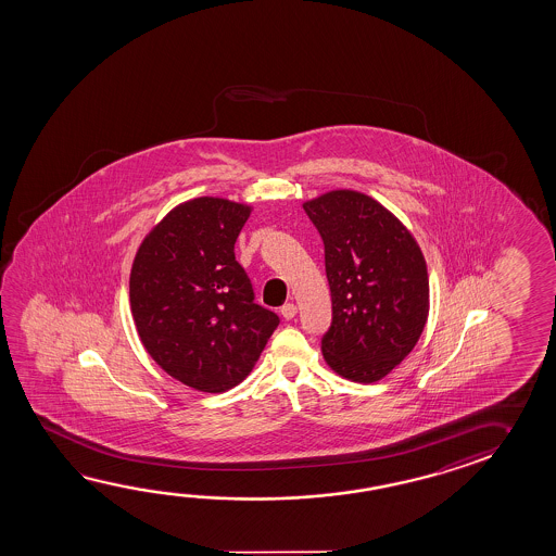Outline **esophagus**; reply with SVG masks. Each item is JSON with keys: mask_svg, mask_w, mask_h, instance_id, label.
Returning a JSON list of instances; mask_svg holds the SVG:
<instances>
[{"mask_svg": "<svg viewBox=\"0 0 556 556\" xmlns=\"http://www.w3.org/2000/svg\"><path fill=\"white\" fill-rule=\"evenodd\" d=\"M280 313H282V317L286 320L293 319L295 317V313H298V307L293 305V303H283L282 307H280Z\"/></svg>", "mask_w": 556, "mask_h": 556, "instance_id": "esophagus-1", "label": "esophagus"}]
</instances>
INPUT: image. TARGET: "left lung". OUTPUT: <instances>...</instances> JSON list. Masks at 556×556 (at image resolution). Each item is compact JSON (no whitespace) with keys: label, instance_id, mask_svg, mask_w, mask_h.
Returning a JSON list of instances; mask_svg holds the SVG:
<instances>
[{"label":"left lung","instance_id":"8db88e82","mask_svg":"<svg viewBox=\"0 0 556 556\" xmlns=\"http://www.w3.org/2000/svg\"><path fill=\"white\" fill-rule=\"evenodd\" d=\"M325 245L332 323L320 339L339 376L374 383L413 352L430 309L422 251L374 198L332 190L303 204Z\"/></svg>","mask_w":556,"mask_h":556}]
</instances>
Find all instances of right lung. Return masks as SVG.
Wrapping results in <instances>:
<instances>
[{"label": "right lung", "mask_w": 556, "mask_h": 556, "mask_svg": "<svg viewBox=\"0 0 556 556\" xmlns=\"http://www.w3.org/2000/svg\"><path fill=\"white\" fill-rule=\"evenodd\" d=\"M251 207L202 197L170 210L143 239L130 273V305L143 346L170 377L224 393L253 369L278 327L254 303L236 261Z\"/></svg>", "instance_id": "1"}]
</instances>
